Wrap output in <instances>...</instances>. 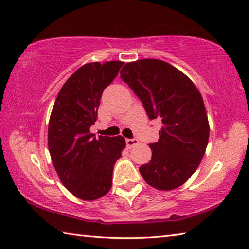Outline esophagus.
<instances>
[{
  "instance_id": "obj_1",
  "label": "esophagus",
  "mask_w": 249,
  "mask_h": 249,
  "mask_svg": "<svg viewBox=\"0 0 249 249\" xmlns=\"http://www.w3.org/2000/svg\"><path fill=\"white\" fill-rule=\"evenodd\" d=\"M138 143H139V141H138V139H135V138L125 139V144H126V146H129V147H132L133 145H137Z\"/></svg>"
}]
</instances>
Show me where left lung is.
Segmentation results:
<instances>
[{"instance_id": "left-lung-1", "label": "left lung", "mask_w": 249, "mask_h": 249, "mask_svg": "<svg viewBox=\"0 0 249 249\" xmlns=\"http://www.w3.org/2000/svg\"><path fill=\"white\" fill-rule=\"evenodd\" d=\"M120 78L128 83L148 118L161 121L152 159L140 167L147 184L160 191L179 187L199 166L209 139L203 97L179 69L159 59L128 63Z\"/></svg>"}]
</instances>
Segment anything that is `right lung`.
Wrapping results in <instances>:
<instances>
[{
  "label": "right lung",
  "mask_w": 249,
  "mask_h": 249,
  "mask_svg": "<svg viewBox=\"0 0 249 249\" xmlns=\"http://www.w3.org/2000/svg\"><path fill=\"white\" fill-rule=\"evenodd\" d=\"M124 63H90L79 68L56 98L49 124V149L60 181L83 200H94L110 190L115 162L125 147L124 139L95 138L90 133L97 118L103 91Z\"/></svg>",
  "instance_id": "right-lung-1"
}]
</instances>
